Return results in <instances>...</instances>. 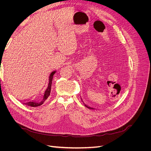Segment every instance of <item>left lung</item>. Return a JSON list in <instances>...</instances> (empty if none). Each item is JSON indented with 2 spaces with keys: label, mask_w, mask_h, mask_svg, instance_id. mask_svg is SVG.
I'll return each mask as SVG.
<instances>
[{
  "label": "left lung",
  "mask_w": 151,
  "mask_h": 151,
  "mask_svg": "<svg viewBox=\"0 0 151 151\" xmlns=\"http://www.w3.org/2000/svg\"><path fill=\"white\" fill-rule=\"evenodd\" d=\"M81 99H82V98H81ZM82 101H83V99H82ZM83 102L84 103V101H83ZM84 104L86 106V107H87L88 108H89V109H95V108H93V107H91V106H88V105H87L86 104H85L84 103Z\"/></svg>",
  "instance_id": "obj_1"
}]
</instances>
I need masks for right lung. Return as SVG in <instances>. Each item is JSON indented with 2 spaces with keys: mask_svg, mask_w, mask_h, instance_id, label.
Instances as JSON below:
<instances>
[{
  "mask_svg": "<svg viewBox=\"0 0 151 151\" xmlns=\"http://www.w3.org/2000/svg\"><path fill=\"white\" fill-rule=\"evenodd\" d=\"M56 72H57V70H53L51 73H50V74L49 77H48V86H47L46 90L45 91V93H44L43 98L41 99L40 101H34V100H32V101H29V100H28V101H22V103H23L24 104L27 105V106H31V107H37V106H41V105H42L44 103V102L46 101L47 99L49 97V96L50 94V92H51L53 77L54 74L56 73Z\"/></svg>",
  "mask_w": 151,
  "mask_h": 151,
  "instance_id": "obj_1",
  "label": "right lung"
}]
</instances>
